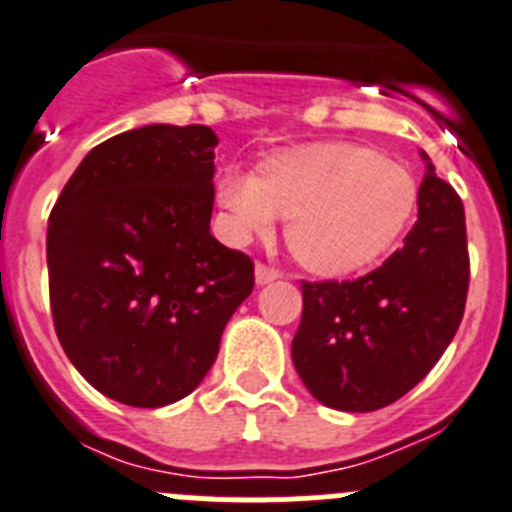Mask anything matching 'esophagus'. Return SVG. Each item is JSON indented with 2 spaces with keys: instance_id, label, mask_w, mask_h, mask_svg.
Segmentation results:
<instances>
[{
  "instance_id": "1",
  "label": "esophagus",
  "mask_w": 512,
  "mask_h": 512,
  "mask_svg": "<svg viewBox=\"0 0 512 512\" xmlns=\"http://www.w3.org/2000/svg\"><path fill=\"white\" fill-rule=\"evenodd\" d=\"M280 278V272L275 270V267H270V265H257L255 267V283L257 285H267V283H272V280H278Z\"/></svg>"
}]
</instances>
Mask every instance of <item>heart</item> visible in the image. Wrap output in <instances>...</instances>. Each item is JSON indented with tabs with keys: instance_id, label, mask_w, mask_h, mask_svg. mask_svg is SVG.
<instances>
[{
	"instance_id": "b5f03b06",
	"label": "heart",
	"mask_w": 512,
	"mask_h": 512,
	"mask_svg": "<svg viewBox=\"0 0 512 512\" xmlns=\"http://www.w3.org/2000/svg\"><path fill=\"white\" fill-rule=\"evenodd\" d=\"M214 197L234 237L270 234L288 219V247L305 270L348 278L384 260L412 224L419 184L369 146L305 143L265 156L255 174L227 171Z\"/></svg>"
}]
</instances>
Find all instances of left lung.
Here are the masks:
<instances>
[{"label": "left lung", "instance_id": "obj_1", "mask_svg": "<svg viewBox=\"0 0 512 512\" xmlns=\"http://www.w3.org/2000/svg\"><path fill=\"white\" fill-rule=\"evenodd\" d=\"M404 247L358 280L303 283L293 364L315 399L376 412L419 384L450 346L470 285L465 207L429 156Z\"/></svg>", "mask_w": 512, "mask_h": 512}]
</instances>
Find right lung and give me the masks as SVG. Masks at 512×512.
Masks as SVG:
<instances>
[{
    "mask_svg": "<svg viewBox=\"0 0 512 512\" xmlns=\"http://www.w3.org/2000/svg\"><path fill=\"white\" fill-rule=\"evenodd\" d=\"M207 126H154L95 146L47 224L50 308L83 379L128 407L197 389L255 265L209 232L214 146Z\"/></svg>",
    "mask_w": 512,
    "mask_h": 512,
    "instance_id": "obj_1",
    "label": "right lung"
}]
</instances>
